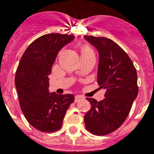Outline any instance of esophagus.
I'll list each match as a JSON object with an SVG mask.
<instances>
[{"label": "esophagus", "mask_w": 154, "mask_h": 154, "mask_svg": "<svg viewBox=\"0 0 154 154\" xmlns=\"http://www.w3.org/2000/svg\"><path fill=\"white\" fill-rule=\"evenodd\" d=\"M82 99H83V97L80 96V95H77V96L75 97V102L77 103V102L80 101V100H82Z\"/></svg>", "instance_id": "esophagus-1"}]
</instances>
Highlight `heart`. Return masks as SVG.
Wrapping results in <instances>:
<instances>
[{
  "instance_id": "1",
  "label": "heart",
  "mask_w": 154,
  "mask_h": 154,
  "mask_svg": "<svg viewBox=\"0 0 154 154\" xmlns=\"http://www.w3.org/2000/svg\"><path fill=\"white\" fill-rule=\"evenodd\" d=\"M81 54L82 56H87V55H89V54H94V52L88 45H82L81 47Z\"/></svg>"
}]
</instances>
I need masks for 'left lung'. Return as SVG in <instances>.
I'll return each mask as SVG.
<instances>
[{
    "mask_svg": "<svg viewBox=\"0 0 154 154\" xmlns=\"http://www.w3.org/2000/svg\"><path fill=\"white\" fill-rule=\"evenodd\" d=\"M97 49V83L106 90L103 100L87 97L91 109L85 115L88 131L106 135L122 125L138 94L137 71L128 54L111 39L84 35Z\"/></svg>",
    "mask_w": 154,
    "mask_h": 154,
    "instance_id": "obj_1",
    "label": "left lung"
}]
</instances>
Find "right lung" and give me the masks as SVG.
Listing matches in <instances>:
<instances>
[{"label": "right lung", "instance_id": "1", "mask_svg": "<svg viewBox=\"0 0 154 154\" xmlns=\"http://www.w3.org/2000/svg\"><path fill=\"white\" fill-rule=\"evenodd\" d=\"M74 38L59 33L41 36L25 51L16 72L20 108L30 125L43 132L58 131L69 106L74 102L73 94L48 91V75L57 55Z\"/></svg>", "mask_w": 154, "mask_h": 154}]
</instances>
